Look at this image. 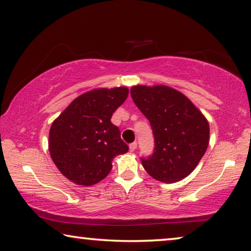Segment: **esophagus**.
<instances>
[{"instance_id":"34e87169","label":"esophagus","mask_w":251,"mask_h":251,"mask_svg":"<svg viewBox=\"0 0 251 251\" xmlns=\"http://www.w3.org/2000/svg\"><path fill=\"white\" fill-rule=\"evenodd\" d=\"M129 149H130V151H134V150L137 149V142L134 141V142H132V144H130L129 145Z\"/></svg>"}]
</instances>
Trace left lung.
I'll return each instance as SVG.
<instances>
[{"instance_id": "1", "label": "left lung", "mask_w": 251, "mask_h": 251, "mask_svg": "<svg viewBox=\"0 0 251 251\" xmlns=\"http://www.w3.org/2000/svg\"><path fill=\"white\" fill-rule=\"evenodd\" d=\"M131 98L148 119L155 137L151 156L141 158L146 172L163 183H176L194 171L206 151L210 126L183 93L166 85H136Z\"/></svg>"}]
</instances>
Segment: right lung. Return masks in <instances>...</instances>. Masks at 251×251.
<instances>
[{"instance_id": "1", "label": "right lung", "mask_w": 251, "mask_h": 251, "mask_svg": "<svg viewBox=\"0 0 251 251\" xmlns=\"http://www.w3.org/2000/svg\"><path fill=\"white\" fill-rule=\"evenodd\" d=\"M126 86L95 88L76 98L52 122L49 131L50 157L73 183L92 186L112 169L115 156L129 147L111 122L115 110L128 98Z\"/></svg>"}]
</instances>
